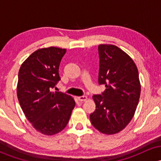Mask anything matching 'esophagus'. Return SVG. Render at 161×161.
Instances as JSON below:
<instances>
[{
  "label": "esophagus",
  "mask_w": 161,
  "mask_h": 161,
  "mask_svg": "<svg viewBox=\"0 0 161 161\" xmlns=\"http://www.w3.org/2000/svg\"><path fill=\"white\" fill-rule=\"evenodd\" d=\"M78 99L79 101H86L87 99H88V97H87V96H80V97H78Z\"/></svg>",
  "instance_id": "esophagus-1"
}]
</instances>
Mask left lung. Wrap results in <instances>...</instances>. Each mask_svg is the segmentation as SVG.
<instances>
[{"label": "left lung", "instance_id": "8db88e82", "mask_svg": "<svg viewBox=\"0 0 161 161\" xmlns=\"http://www.w3.org/2000/svg\"><path fill=\"white\" fill-rule=\"evenodd\" d=\"M99 85L101 95H93L96 110L90 114L92 125L106 135L119 132L133 117L141 93L138 71L132 59L113 45H100Z\"/></svg>", "mask_w": 161, "mask_h": 161}]
</instances>
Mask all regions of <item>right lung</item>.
Here are the masks:
<instances>
[{"instance_id":"obj_1","label":"right lung","mask_w":161,"mask_h":161,"mask_svg":"<svg viewBox=\"0 0 161 161\" xmlns=\"http://www.w3.org/2000/svg\"><path fill=\"white\" fill-rule=\"evenodd\" d=\"M66 51L56 47L37 50L19 70L20 107L32 126L46 136H53L65 128L75 104L70 95L52 92L60 79L59 66Z\"/></svg>"}]
</instances>
